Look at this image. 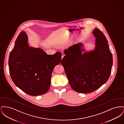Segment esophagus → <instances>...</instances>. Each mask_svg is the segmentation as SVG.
<instances>
[{"label": "esophagus", "mask_w": 124, "mask_h": 124, "mask_svg": "<svg viewBox=\"0 0 124 124\" xmlns=\"http://www.w3.org/2000/svg\"><path fill=\"white\" fill-rule=\"evenodd\" d=\"M65 53H62V59L63 58V57L65 56Z\"/></svg>", "instance_id": "esophagus-1"}]
</instances>
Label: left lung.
<instances>
[{"instance_id":"left-lung-1","label":"left lung","mask_w":124,"mask_h":124,"mask_svg":"<svg viewBox=\"0 0 124 124\" xmlns=\"http://www.w3.org/2000/svg\"><path fill=\"white\" fill-rule=\"evenodd\" d=\"M93 34L94 50L82 54L83 44H77L65 50L61 61L71 87L79 93L93 92L107 82L111 73L113 64L106 37L98 28Z\"/></svg>"}]
</instances>
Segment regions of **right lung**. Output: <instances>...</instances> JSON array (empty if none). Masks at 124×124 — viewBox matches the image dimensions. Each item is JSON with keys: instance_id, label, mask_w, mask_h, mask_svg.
Here are the masks:
<instances>
[{"instance_id": "right-lung-1", "label": "right lung", "mask_w": 124, "mask_h": 124, "mask_svg": "<svg viewBox=\"0 0 124 124\" xmlns=\"http://www.w3.org/2000/svg\"><path fill=\"white\" fill-rule=\"evenodd\" d=\"M62 53L48 55L40 48L30 47L22 31L18 36L9 58V72L15 85L31 96L45 94L49 90L54 67L61 60Z\"/></svg>"}]
</instances>
